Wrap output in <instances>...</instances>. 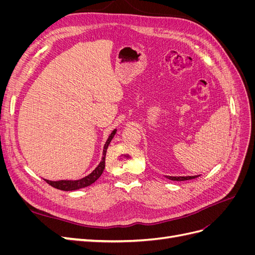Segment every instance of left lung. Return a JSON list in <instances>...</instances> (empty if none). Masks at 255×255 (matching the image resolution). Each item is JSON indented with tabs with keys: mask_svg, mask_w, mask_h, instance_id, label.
I'll list each match as a JSON object with an SVG mask.
<instances>
[{
	"mask_svg": "<svg viewBox=\"0 0 255 255\" xmlns=\"http://www.w3.org/2000/svg\"><path fill=\"white\" fill-rule=\"evenodd\" d=\"M166 177L171 181H186V180L195 179L197 176H166Z\"/></svg>",
	"mask_w": 255,
	"mask_h": 255,
	"instance_id": "left-lung-1",
	"label": "left lung"
}]
</instances>
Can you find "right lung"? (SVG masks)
Listing matches in <instances>:
<instances>
[{"mask_svg": "<svg viewBox=\"0 0 255 255\" xmlns=\"http://www.w3.org/2000/svg\"><path fill=\"white\" fill-rule=\"evenodd\" d=\"M115 134H116V129L113 130V133L110 135L109 139H107V141L105 142L104 149H103V157H102L101 163L99 164V166L89 175L83 177V179H81V180H76V181H49V180H44V181L47 182L49 185H51L52 187L60 189V190H65V191H70V190H76V189H80V188H84V187L89 186V185H91L92 183H95L99 179V177L101 176V174L103 173V170L105 168L106 151H107L109 144L111 143Z\"/></svg>", "mask_w": 255, "mask_h": 255, "instance_id": "1", "label": "right lung"}]
</instances>
